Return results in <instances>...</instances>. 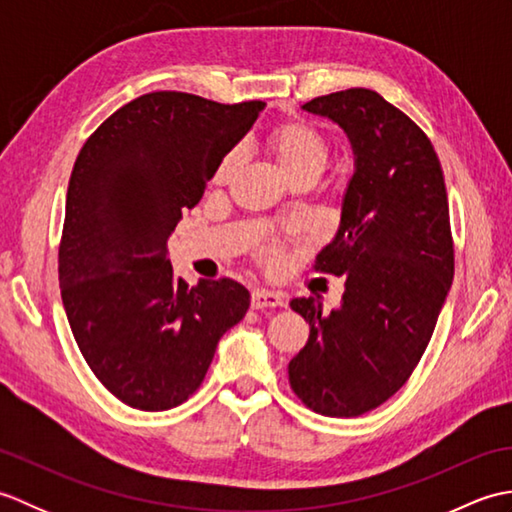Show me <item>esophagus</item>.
<instances>
[{"label": "esophagus", "mask_w": 512, "mask_h": 512, "mask_svg": "<svg viewBox=\"0 0 512 512\" xmlns=\"http://www.w3.org/2000/svg\"><path fill=\"white\" fill-rule=\"evenodd\" d=\"M250 306H253L255 310L279 308V306H284V297H281L275 290L257 288V290H253V295H250Z\"/></svg>", "instance_id": "1"}]
</instances>
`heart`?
Masks as SVG:
<instances>
[{
	"mask_svg": "<svg viewBox=\"0 0 512 512\" xmlns=\"http://www.w3.org/2000/svg\"><path fill=\"white\" fill-rule=\"evenodd\" d=\"M268 149L275 156L279 169L286 173L288 178H297L301 173H321L328 162L330 145L317 127L303 121H292L279 125L273 134L268 136ZM239 165V151L226 154L220 165L215 167L213 182L226 184L233 178Z\"/></svg>",
	"mask_w": 512,
	"mask_h": 512,
	"instance_id": "heart-1",
	"label": "heart"
}]
</instances>
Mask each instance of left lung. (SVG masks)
<instances>
[{"label":"left lung","instance_id":"1","mask_svg":"<svg viewBox=\"0 0 512 512\" xmlns=\"http://www.w3.org/2000/svg\"><path fill=\"white\" fill-rule=\"evenodd\" d=\"M301 110L343 129L354 173L339 231L317 255V270L345 277L341 306L325 312L319 297L290 301L310 336L288 378L312 411L356 418L407 383L447 301V189L431 140L380 94L352 88Z\"/></svg>","mask_w":512,"mask_h":512}]
</instances>
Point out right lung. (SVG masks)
<instances>
[{
	"mask_svg": "<svg viewBox=\"0 0 512 512\" xmlns=\"http://www.w3.org/2000/svg\"><path fill=\"white\" fill-rule=\"evenodd\" d=\"M264 107L143 94L74 162L59 248L63 308L94 376L129 407L165 411L187 400L250 306L233 279L189 288L173 275L167 244Z\"/></svg>",
	"mask_w": 512,
	"mask_h": 512,
	"instance_id": "obj_1",
	"label": "right lung"
}]
</instances>
